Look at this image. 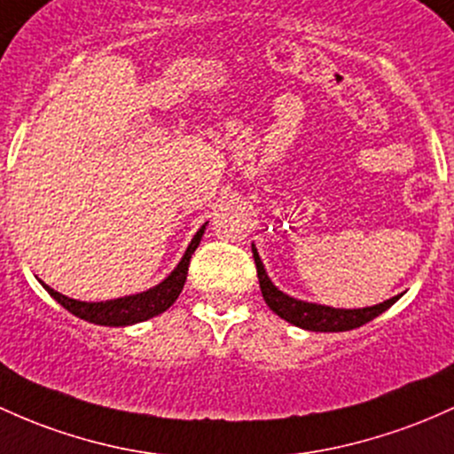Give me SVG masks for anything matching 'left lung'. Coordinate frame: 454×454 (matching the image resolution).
Masks as SVG:
<instances>
[{
    "label": "left lung",
    "mask_w": 454,
    "mask_h": 454,
    "mask_svg": "<svg viewBox=\"0 0 454 454\" xmlns=\"http://www.w3.org/2000/svg\"><path fill=\"white\" fill-rule=\"evenodd\" d=\"M252 252H254V262H256L258 282H261V291H262V297H265L267 306L271 308L278 317H282L284 321L293 323V325L297 327H303V330H310V332L356 330V327L364 325V323L372 321L375 317H380L381 312H386L387 308L401 297L396 295L392 297V300L377 303V306L357 308V310H340V308L317 306V303L293 300V297L284 295L282 291H278V288L271 284V280H269L265 267H262L261 258H258L256 247H252Z\"/></svg>",
    "instance_id": "left-lung-1"
}]
</instances>
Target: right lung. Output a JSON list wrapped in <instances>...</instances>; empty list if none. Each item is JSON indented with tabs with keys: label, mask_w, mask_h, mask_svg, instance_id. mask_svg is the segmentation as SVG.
<instances>
[{
	"label": "right lung",
	"mask_w": 454,
	"mask_h": 454,
	"mask_svg": "<svg viewBox=\"0 0 454 454\" xmlns=\"http://www.w3.org/2000/svg\"><path fill=\"white\" fill-rule=\"evenodd\" d=\"M202 235H204V226L196 232V237L192 239L185 256L181 258V262H178L176 269H174L170 276H168L161 284H157V286L146 293H137V295L121 297V300H112V301L90 303V301L71 300V297L49 288L47 284H43V286L47 288L49 295H51L59 306H64L71 315L83 318V321L94 323V325H109V327L133 325V323L146 321V318L161 315V312H166L168 308L176 301V297L181 295L183 286H185L192 254L196 252Z\"/></svg>",
	"instance_id": "add662e5"
}]
</instances>
